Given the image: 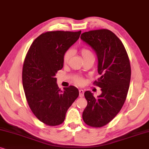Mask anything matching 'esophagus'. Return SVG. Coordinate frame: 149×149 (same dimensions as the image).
<instances>
[{
	"mask_svg": "<svg viewBox=\"0 0 149 149\" xmlns=\"http://www.w3.org/2000/svg\"><path fill=\"white\" fill-rule=\"evenodd\" d=\"M79 96H80V97H82L84 96V91L82 90V89H80V90H79Z\"/></svg>",
	"mask_w": 149,
	"mask_h": 149,
	"instance_id": "34e87169",
	"label": "esophagus"
}]
</instances>
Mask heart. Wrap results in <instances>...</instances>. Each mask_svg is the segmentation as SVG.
I'll return each instance as SVG.
<instances>
[{"mask_svg": "<svg viewBox=\"0 0 149 149\" xmlns=\"http://www.w3.org/2000/svg\"><path fill=\"white\" fill-rule=\"evenodd\" d=\"M80 52L81 56H82L84 60L88 58H90V57H94V55H93V52H91V49L87 48L86 47H83L82 48H80ZM71 55H72V52H71L70 49H68V50L65 52V53L63 54V63H64V64H67V63H69V61L71 58ZM73 81H74V82L77 84L83 85L84 84L85 80L84 78H82V77L76 76L73 78Z\"/></svg>", "mask_w": 149, "mask_h": 149, "instance_id": "1", "label": "heart"}]
</instances>
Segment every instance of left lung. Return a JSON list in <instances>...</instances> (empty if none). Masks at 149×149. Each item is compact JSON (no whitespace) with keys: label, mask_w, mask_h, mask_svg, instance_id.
Instances as JSON below:
<instances>
[{"label":"left lung","mask_w":149,"mask_h":149,"mask_svg":"<svg viewBox=\"0 0 149 149\" xmlns=\"http://www.w3.org/2000/svg\"><path fill=\"white\" fill-rule=\"evenodd\" d=\"M80 38L97 55L101 77L93 84L102 91L98 98L90 91L84 93L87 106L82 118L87 125L102 127L117 115L125 102L131 79L130 58L122 41L108 29L85 32Z\"/></svg>","instance_id":"obj_1"}]
</instances>
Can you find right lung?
I'll use <instances>...</instances> for the list:
<instances>
[{"label": "right lung", "mask_w": 149, "mask_h": 149, "mask_svg": "<svg viewBox=\"0 0 149 149\" xmlns=\"http://www.w3.org/2000/svg\"><path fill=\"white\" fill-rule=\"evenodd\" d=\"M80 34L81 31L45 32L35 39L26 55L22 68L26 99L35 116L47 125L63 123L67 110L79 95L73 86L61 91L55 76L63 67V54Z\"/></svg>", "instance_id": "1"}]
</instances>
